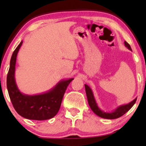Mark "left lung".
<instances>
[{"label": "left lung", "instance_id": "left-lung-1", "mask_svg": "<svg viewBox=\"0 0 146 146\" xmlns=\"http://www.w3.org/2000/svg\"><path fill=\"white\" fill-rule=\"evenodd\" d=\"M124 44L129 50L131 51V48L130 45H129L127 42H124ZM85 92H86L87 95V98H88V104H89L91 110L93 111V112L95 113V114H97L98 116H99V117L104 119H114L121 117L123 114H126V113L133 107V104L136 103V101L137 100V98H136V99L133 100V101L131 102L129 104H125V105L119 106V107H117V108L114 111H113L112 112H104V111H102L98 107V104L96 103V101H95L93 93H92V90L90 89V88L87 85H85Z\"/></svg>", "mask_w": 146, "mask_h": 146}]
</instances>
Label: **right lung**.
<instances>
[{"mask_svg": "<svg viewBox=\"0 0 146 146\" xmlns=\"http://www.w3.org/2000/svg\"><path fill=\"white\" fill-rule=\"evenodd\" d=\"M23 42L20 43L12 55L10 68L7 76V88L15 111L24 118L32 120H46L58 113L68 85L73 80H61L51 90L43 94L27 95L21 93L15 79L16 58Z\"/></svg>", "mask_w": 146, "mask_h": 146, "instance_id": "right-lung-1", "label": "right lung"}]
</instances>
